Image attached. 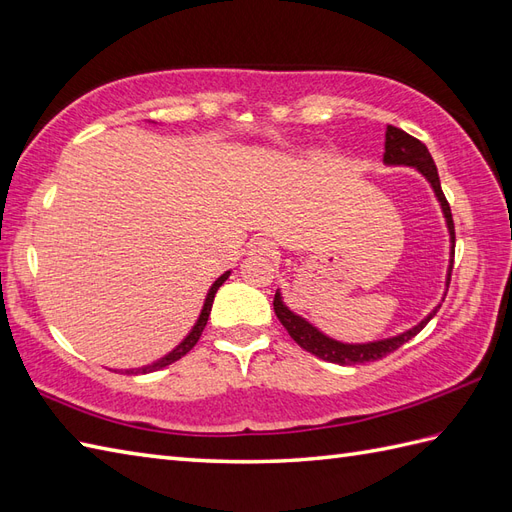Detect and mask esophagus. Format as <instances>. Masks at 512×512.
Segmentation results:
<instances>
[{
  "label": "esophagus",
  "instance_id": "34e87169",
  "mask_svg": "<svg viewBox=\"0 0 512 512\" xmlns=\"http://www.w3.org/2000/svg\"><path fill=\"white\" fill-rule=\"evenodd\" d=\"M249 256L256 258H273L276 256V247L265 236H258L252 243H249Z\"/></svg>",
  "mask_w": 512,
  "mask_h": 512
}]
</instances>
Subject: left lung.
I'll list each match as a JSON object with an SVG mask.
<instances>
[{
    "mask_svg": "<svg viewBox=\"0 0 512 512\" xmlns=\"http://www.w3.org/2000/svg\"><path fill=\"white\" fill-rule=\"evenodd\" d=\"M384 165L389 167H413L417 169L423 178L428 180V184L432 186L434 197L439 199L443 217H445V226L447 232H450V267H447V276H445V286H450L452 280V267H454V245H456V234H454V221H452V210L450 204L441 191V180H439V171H436L434 160L428 152V147L423 145L421 141H417L415 136L406 134L404 130L389 126L386 128V139H384ZM447 293V291H445ZM445 299V295H443ZM439 306H434L432 313L428 317H423L417 326H413L410 330L397 334V336H389V339H380V341H371V343H343L330 339L328 334H323L319 328H315L313 323L306 321L302 315L293 313V310L284 304L280 289L276 291V297H273V310L280 319L282 326L286 328V332L291 334V339L304 347L306 352L315 354L321 360H328V363H336V365H363V363H371V360H380L386 354L395 352L397 347H402L404 343H408L413 336H417L423 328L428 326V321L439 313Z\"/></svg>",
    "mask_w": 512,
    "mask_h": 512,
    "instance_id": "left-lung-1",
    "label": "left lung"
}]
</instances>
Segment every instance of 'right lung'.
<instances>
[{
  "mask_svg": "<svg viewBox=\"0 0 512 512\" xmlns=\"http://www.w3.org/2000/svg\"><path fill=\"white\" fill-rule=\"evenodd\" d=\"M228 278H230V271L221 273V276L213 282V286H210L208 293H206V299H204L202 313H199V317H197V321H195V326L191 328V332H189V334L184 336V341L176 347V350H171L167 356H162L160 360H156V363L147 365V367H141V369H126L128 376H136V373H152V371H158V369H162V367H167V365H171V363H176V360H180L184 354H189V352L193 350V347H195V343L199 341V336H202L204 328H206L208 315H210V308H213L215 293L219 291V286H221L223 282H226Z\"/></svg>",
  "mask_w": 512,
  "mask_h": 512,
  "instance_id": "1",
  "label": "right lung"
}]
</instances>
